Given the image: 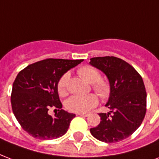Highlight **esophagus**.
<instances>
[{"label":"esophagus","mask_w":159,"mask_h":159,"mask_svg":"<svg viewBox=\"0 0 159 159\" xmlns=\"http://www.w3.org/2000/svg\"><path fill=\"white\" fill-rule=\"evenodd\" d=\"M77 115L81 116H88L89 114H87V113H77Z\"/></svg>","instance_id":"esophagus-1"}]
</instances>
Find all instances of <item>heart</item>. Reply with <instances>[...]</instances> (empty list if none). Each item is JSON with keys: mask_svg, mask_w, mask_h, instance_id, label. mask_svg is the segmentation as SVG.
<instances>
[{"mask_svg": "<svg viewBox=\"0 0 159 159\" xmlns=\"http://www.w3.org/2000/svg\"><path fill=\"white\" fill-rule=\"evenodd\" d=\"M79 75L84 79L89 84H92V89L96 94L102 99L109 98L111 91V88L109 82L101 80V73L95 68L91 66L81 67L78 70ZM70 75L69 73H65L58 80L57 89L58 95L65 96L68 93V82ZM98 97L95 94L87 95H73L66 101L65 106L67 109L73 112L84 113L93 109L97 106Z\"/></svg>", "mask_w": 159, "mask_h": 159, "instance_id": "b5f03b06", "label": "heart"}]
</instances>
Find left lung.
Masks as SVG:
<instances>
[{
  "mask_svg": "<svg viewBox=\"0 0 159 159\" xmlns=\"http://www.w3.org/2000/svg\"><path fill=\"white\" fill-rule=\"evenodd\" d=\"M89 64L107 75L111 88L106 107L100 113L101 122L90 128L94 138L105 143H116L130 137L145 117L147 92L139 73L121 58L106 56L90 58Z\"/></svg>",
  "mask_w": 159,
  "mask_h": 159,
  "instance_id": "obj_1",
  "label": "left lung"
}]
</instances>
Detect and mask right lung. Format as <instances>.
Segmentation results:
<instances>
[{"instance_id":"obj_1","label":"right lung","mask_w":159,"mask_h":159,"mask_svg":"<svg viewBox=\"0 0 159 159\" xmlns=\"http://www.w3.org/2000/svg\"><path fill=\"white\" fill-rule=\"evenodd\" d=\"M82 61L47 58L18 73L13 82L11 108L22 129L32 137L49 140L66 133L75 115L61 109L57 84L62 75ZM50 109H58V112L50 116Z\"/></svg>"}]
</instances>
